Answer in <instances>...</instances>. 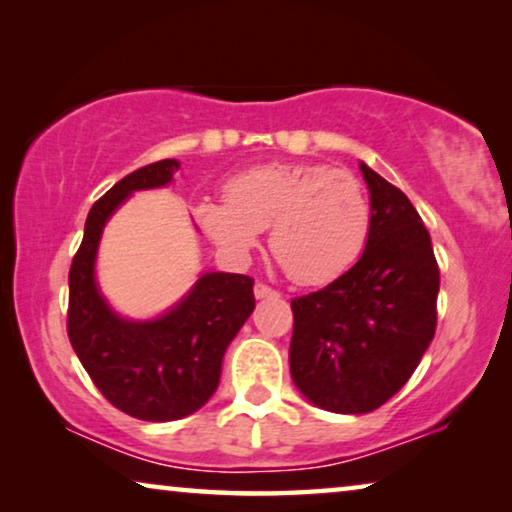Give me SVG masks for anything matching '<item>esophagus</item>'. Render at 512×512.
<instances>
[{"label":"esophagus","instance_id":"obj_1","mask_svg":"<svg viewBox=\"0 0 512 512\" xmlns=\"http://www.w3.org/2000/svg\"><path fill=\"white\" fill-rule=\"evenodd\" d=\"M255 297L257 299H269V297H278V292L276 290H271L269 285H264V283H255Z\"/></svg>","mask_w":512,"mask_h":512}]
</instances>
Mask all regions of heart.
Segmentation results:
<instances>
[{"instance_id": "b5f03b06", "label": "heart", "mask_w": 512, "mask_h": 512, "mask_svg": "<svg viewBox=\"0 0 512 512\" xmlns=\"http://www.w3.org/2000/svg\"><path fill=\"white\" fill-rule=\"evenodd\" d=\"M225 201H199L194 218L229 257L246 259L269 229V248L299 285L329 283L364 253L371 204L362 183L327 164L271 162L239 171Z\"/></svg>"}]
</instances>
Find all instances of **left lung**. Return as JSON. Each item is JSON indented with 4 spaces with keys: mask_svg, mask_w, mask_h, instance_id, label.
<instances>
[{
    "mask_svg": "<svg viewBox=\"0 0 512 512\" xmlns=\"http://www.w3.org/2000/svg\"><path fill=\"white\" fill-rule=\"evenodd\" d=\"M371 194V232L350 271L292 299L290 373L318 408L371 413L392 399L436 331L438 264L415 206L359 162Z\"/></svg>",
    "mask_w": 512,
    "mask_h": 512,
    "instance_id": "left-lung-1",
    "label": "left lung"
}]
</instances>
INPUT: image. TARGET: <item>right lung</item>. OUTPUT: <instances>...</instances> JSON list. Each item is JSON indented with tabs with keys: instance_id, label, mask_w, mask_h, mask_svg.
Segmentation results:
<instances>
[{
	"instance_id": "obj_1",
	"label": "right lung",
	"mask_w": 512,
	"mask_h": 512,
	"mask_svg": "<svg viewBox=\"0 0 512 512\" xmlns=\"http://www.w3.org/2000/svg\"><path fill=\"white\" fill-rule=\"evenodd\" d=\"M178 169V160L148 164L95 201L69 271L71 348L115 408L146 422L181 420L213 397L222 357L255 311V280L241 273H201L153 320L122 318L99 290L95 264L106 222L134 192L169 185Z\"/></svg>"
}]
</instances>
